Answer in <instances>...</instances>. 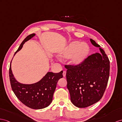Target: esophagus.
Returning a JSON list of instances; mask_svg holds the SVG:
<instances>
[{
	"label": "esophagus",
	"instance_id": "obj_1",
	"mask_svg": "<svg viewBox=\"0 0 122 122\" xmlns=\"http://www.w3.org/2000/svg\"><path fill=\"white\" fill-rule=\"evenodd\" d=\"M63 76H64V77H65V76H66V71H63Z\"/></svg>",
	"mask_w": 122,
	"mask_h": 122
}]
</instances>
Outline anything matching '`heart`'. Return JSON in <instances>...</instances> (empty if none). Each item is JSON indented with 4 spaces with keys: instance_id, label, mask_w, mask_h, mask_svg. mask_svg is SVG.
Instances as JSON below:
<instances>
[{
    "instance_id": "obj_1",
    "label": "heart",
    "mask_w": 122,
    "mask_h": 122,
    "mask_svg": "<svg viewBox=\"0 0 122 122\" xmlns=\"http://www.w3.org/2000/svg\"><path fill=\"white\" fill-rule=\"evenodd\" d=\"M90 51V47L87 43L73 41L63 50L61 54L64 58L71 57L70 61L73 65L80 66L86 59Z\"/></svg>"
}]
</instances>
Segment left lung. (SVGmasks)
<instances>
[{
    "label": "left lung",
    "instance_id": "obj_1",
    "mask_svg": "<svg viewBox=\"0 0 122 122\" xmlns=\"http://www.w3.org/2000/svg\"><path fill=\"white\" fill-rule=\"evenodd\" d=\"M101 53L88 56L80 66L65 65L66 78L71 102L78 108H86L102 98L108 84L110 61L103 50L91 39Z\"/></svg>",
    "mask_w": 122,
    "mask_h": 122
}]
</instances>
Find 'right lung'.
I'll return each mask as SVG.
<instances>
[{
    "instance_id": "right-lung-1",
    "label": "right lung",
    "mask_w": 122,
    "mask_h": 122,
    "mask_svg": "<svg viewBox=\"0 0 122 122\" xmlns=\"http://www.w3.org/2000/svg\"><path fill=\"white\" fill-rule=\"evenodd\" d=\"M35 36V34L28 36L20 44L14 55L22 49L25 42ZM63 71L59 73L48 72L39 82L31 84H25L20 83L14 78L10 64V84L14 94L24 105L33 109H41L47 107L51 103L57 82L63 77Z\"/></svg>"
}]
</instances>
